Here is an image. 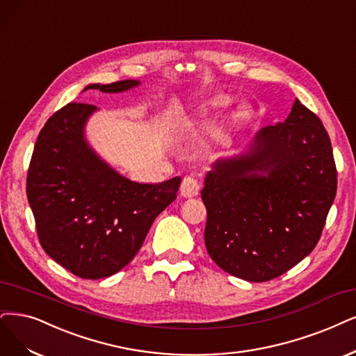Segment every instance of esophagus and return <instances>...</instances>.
<instances>
[{
  "label": "esophagus",
  "instance_id": "obj_1",
  "mask_svg": "<svg viewBox=\"0 0 356 356\" xmlns=\"http://www.w3.org/2000/svg\"><path fill=\"white\" fill-rule=\"evenodd\" d=\"M200 181L192 176H186L180 185V193L181 196H185V198H193V196L200 193Z\"/></svg>",
  "mask_w": 356,
  "mask_h": 356
}]
</instances>
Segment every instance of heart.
<instances>
[{
	"mask_svg": "<svg viewBox=\"0 0 356 356\" xmlns=\"http://www.w3.org/2000/svg\"><path fill=\"white\" fill-rule=\"evenodd\" d=\"M230 102H232V99L226 95H217V97L209 98L200 107L198 115H207L209 113L225 110L226 107H229ZM193 123H195V117H185V120H183V127L191 129L193 126Z\"/></svg>",
	"mask_w": 356,
	"mask_h": 356,
	"instance_id": "obj_1",
	"label": "heart"
}]
</instances>
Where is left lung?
<instances>
[{"label":"left lung","instance_id":"8db88e82","mask_svg":"<svg viewBox=\"0 0 356 356\" xmlns=\"http://www.w3.org/2000/svg\"><path fill=\"white\" fill-rule=\"evenodd\" d=\"M332 142L296 98L283 123L259 129L204 179L205 246L216 264L248 282L295 267L317 245L337 189Z\"/></svg>","mask_w":356,"mask_h":356}]
</instances>
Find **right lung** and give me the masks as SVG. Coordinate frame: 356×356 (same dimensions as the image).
I'll use <instances>...</instances> for the list:
<instances>
[{
    "label": "right lung",
    "mask_w": 356,
    "mask_h": 356,
    "mask_svg": "<svg viewBox=\"0 0 356 356\" xmlns=\"http://www.w3.org/2000/svg\"><path fill=\"white\" fill-rule=\"evenodd\" d=\"M140 81L90 83L118 94ZM95 105L70 102L52 114L39 134L26 193L44 251L82 279L120 271L140 249L158 214L176 200L181 177L139 183L118 173L86 139Z\"/></svg>",
    "instance_id": "1"
}]
</instances>
